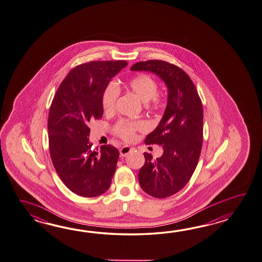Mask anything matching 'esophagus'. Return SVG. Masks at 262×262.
I'll list each match as a JSON object with an SVG mask.
<instances>
[{"instance_id":"esophagus-1","label":"esophagus","mask_w":262,"mask_h":262,"mask_svg":"<svg viewBox=\"0 0 262 262\" xmlns=\"http://www.w3.org/2000/svg\"><path fill=\"white\" fill-rule=\"evenodd\" d=\"M133 150V148L132 147H129L128 145H124L122 146L121 148H120V155L122 156V157H125V156H127L129 152H132Z\"/></svg>"}]
</instances>
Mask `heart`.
<instances>
[{
	"label": "heart",
	"instance_id": "b5f03b06",
	"mask_svg": "<svg viewBox=\"0 0 262 262\" xmlns=\"http://www.w3.org/2000/svg\"><path fill=\"white\" fill-rule=\"evenodd\" d=\"M128 90L134 92L143 102H145L146 109L149 111H161L163 107V99L158 95L159 85L156 80L148 74L141 73L134 76L126 81ZM119 89L116 83L110 82L103 90L101 103L106 113H113L116 109ZM146 129L143 121L120 120L114 127V134L125 142H132L136 138V134Z\"/></svg>",
	"mask_w": 262,
	"mask_h": 262
}]
</instances>
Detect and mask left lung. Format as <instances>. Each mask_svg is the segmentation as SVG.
<instances>
[{
    "label": "left lung",
    "mask_w": 262,
    "mask_h": 262,
    "mask_svg": "<svg viewBox=\"0 0 262 262\" xmlns=\"http://www.w3.org/2000/svg\"><path fill=\"white\" fill-rule=\"evenodd\" d=\"M132 70L151 71L168 88V102L156 129L145 145H162L156 160L144 153L145 162L138 179L144 192L153 198H166L180 192L196 168L203 144L202 101L191 78L178 66L162 60L138 62Z\"/></svg>",
    "instance_id": "1"
}]
</instances>
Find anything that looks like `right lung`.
Instances as JSON below:
<instances>
[{
  "instance_id": "1",
  "label": "right lung",
  "mask_w": 262,
  "mask_h": 262,
  "mask_svg": "<svg viewBox=\"0 0 262 262\" xmlns=\"http://www.w3.org/2000/svg\"><path fill=\"white\" fill-rule=\"evenodd\" d=\"M126 61H91L70 70L51 104L48 119L49 148L59 178L71 192L95 198L110 188L119 151L104 145L94 151L88 124L103 115L101 98L111 79Z\"/></svg>"
}]
</instances>
